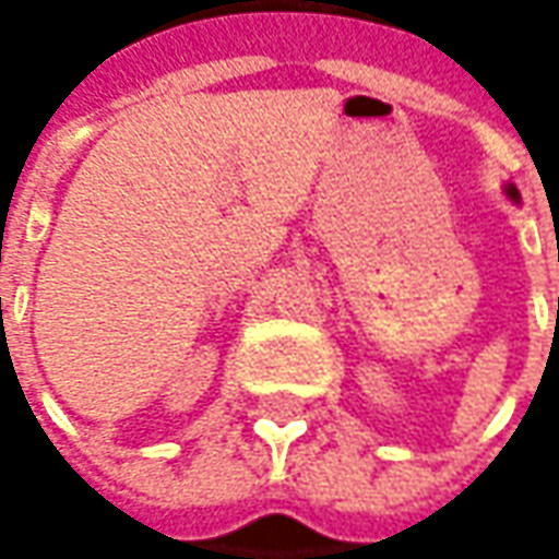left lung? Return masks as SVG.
<instances>
[{
	"label": "left lung",
	"instance_id": "left-lung-1",
	"mask_svg": "<svg viewBox=\"0 0 559 559\" xmlns=\"http://www.w3.org/2000/svg\"><path fill=\"white\" fill-rule=\"evenodd\" d=\"M507 195H510V199H520V192H516V186H507Z\"/></svg>",
	"mask_w": 559,
	"mask_h": 559
}]
</instances>
